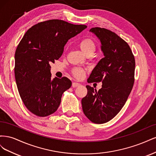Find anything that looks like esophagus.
I'll return each instance as SVG.
<instances>
[{"mask_svg":"<svg viewBox=\"0 0 156 156\" xmlns=\"http://www.w3.org/2000/svg\"><path fill=\"white\" fill-rule=\"evenodd\" d=\"M81 85V84L80 83H76V82H73L72 83V87H79V86H80Z\"/></svg>","mask_w":156,"mask_h":156,"instance_id":"obj_1","label":"esophagus"}]
</instances>
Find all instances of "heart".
Masks as SVG:
<instances>
[{"instance_id":"heart-1","label":"heart","mask_w":156,"mask_h":156,"mask_svg":"<svg viewBox=\"0 0 156 156\" xmlns=\"http://www.w3.org/2000/svg\"><path fill=\"white\" fill-rule=\"evenodd\" d=\"M79 46L84 53L86 55L88 53H93L96 49V44L92 39L86 37L79 41ZM72 73L77 79H82L85 74V69L75 67L72 69Z\"/></svg>"}]
</instances>
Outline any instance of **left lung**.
Masks as SVG:
<instances>
[{
	"mask_svg": "<svg viewBox=\"0 0 156 156\" xmlns=\"http://www.w3.org/2000/svg\"><path fill=\"white\" fill-rule=\"evenodd\" d=\"M90 31L100 39L104 57L94 68L88 83L102 82L98 91L87 85L81 100L84 114L93 123L112 119L124 107L133 87L135 60L130 47L116 33L100 27Z\"/></svg>",
	"mask_w": 156,
	"mask_h": 156,
	"instance_id": "left-lung-1",
	"label": "left lung"
}]
</instances>
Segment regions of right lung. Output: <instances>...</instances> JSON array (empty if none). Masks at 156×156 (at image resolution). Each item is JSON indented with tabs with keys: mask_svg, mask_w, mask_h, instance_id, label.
Segmentation results:
<instances>
[{
	"mask_svg": "<svg viewBox=\"0 0 156 156\" xmlns=\"http://www.w3.org/2000/svg\"><path fill=\"white\" fill-rule=\"evenodd\" d=\"M87 27L51 20L32 26L23 36L16 51L14 72L21 100L34 115L44 117L58 109L72 81L66 77L52 79L50 64L62 55L68 40Z\"/></svg>",
	"mask_w": 156,
	"mask_h": 156,
	"instance_id": "1",
	"label": "right lung"
}]
</instances>
